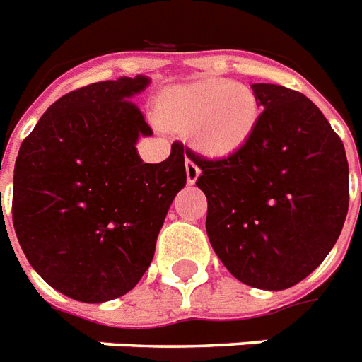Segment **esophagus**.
<instances>
[{"mask_svg": "<svg viewBox=\"0 0 362 362\" xmlns=\"http://www.w3.org/2000/svg\"><path fill=\"white\" fill-rule=\"evenodd\" d=\"M201 169L192 161V159H186V178L187 184H195V180L199 178Z\"/></svg>", "mask_w": 362, "mask_h": 362, "instance_id": "1", "label": "esophagus"}]
</instances>
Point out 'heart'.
I'll return each mask as SVG.
<instances>
[{"instance_id": "b5f03b06", "label": "heart", "mask_w": 362, "mask_h": 362, "mask_svg": "<svg viewBox=\"0 0 362 362\" xmlns=\"http://www.w3.org/2000/svg\"><path fill=\"white\" fill-rule=\"evenodd\" d=\"M163 125L189 132L206 156L226 157L241 150L260 119V104L247 85L231 79H203L173 87L161 96Z\"/></svg>"}]
</instances>
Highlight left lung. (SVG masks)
Segmentation results:
<instances>
[{
    "label": "left lung",
    "mask_w": 362,
    "mask_h": 362,
    "mask_svg": "<svg viewBox=\"0 0 362 362\" xmlns=\"http://www.w3.org/2000/svg\"><path fill=\"white\" fill-rule=\"evenodd\" d=\"M260 119L241 150L220 159L187 151L201 169L206 235L228 272L262 291H285L332 250L349 206L344 144L298 90L252 85Z\"/></svg>",
    "instance_id": "1"
}]
</instances>
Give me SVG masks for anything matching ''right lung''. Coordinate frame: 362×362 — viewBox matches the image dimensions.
<instances>
[{"label": "right lung", "instance_id": "obj_1", "mask_svg": "<svg viewBox=\"0 0 362 362\" xmlns=\"http://www.w3.org/2000/svg\"><path fill=\"white\" fill-rule=\"evenodd\" d=\"M146 76L71 90L22 142L13 178V226L28 262L77 302L114 300L142 279L176 193L186 186L184 146L144 163L150 125L131 100Z\"/></svg>", "mask_w": 362, "mask_h": 362}]
</instances>
